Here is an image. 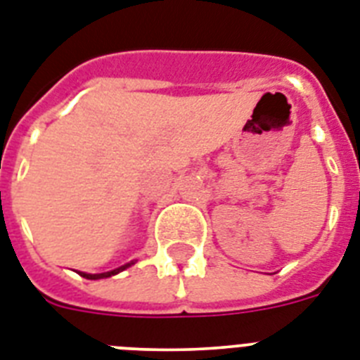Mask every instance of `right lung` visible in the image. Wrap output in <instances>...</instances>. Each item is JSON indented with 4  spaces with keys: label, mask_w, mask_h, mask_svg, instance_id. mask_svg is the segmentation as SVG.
<instances>
[{
    "label": "right lung",
    "mask_w": 360,
    "mask_h": 360,
    "mask_svg": "<svg viewBox=\"0 0 360 360\" xmlns=\"http://www.w3.org/2000/svg\"><path fill=\"white\" fill-rule=\"evenodd\" d=\"M134 264H135V259H134V262H129V264H124V265H120V267L113 269V271H108V273L89 274V273H82V271H78V274H80V276H84V278H87V280H101V278H110V276H115V274L122 273V271H126V269L131 267Z\"/></svg>",
    "instance_id": "1"
}]
</instances>
